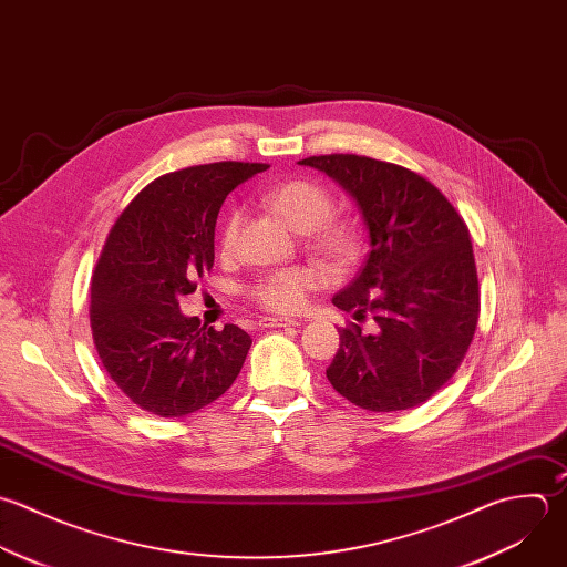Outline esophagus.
<instances>
[{"instance_id":"esophagus-1","label":"esophagus","mask_w":567,"mask_h":567,"mask_svg":"<svg viewBox=\"0 0 567 567\" xmlns=\"http://www.w3.org/2000/svg\"><path fill=\"white\" fill-rule=\"evenodd\" d=\"M262 327H298L300 322L298 320H291V318H262L260 320Z\"/></svg>"}]
</instances>
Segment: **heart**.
<instances>
[{"label": "heart", "mask_w": 567, "mask_h": 567, "mask_svg": "<svg viewBox=\"0 0 567 567\" xmlns=\"http://www.w3.org/2000/svg\"><path fill=\"white\" fill-rule=\"evenodd\" d=\"M267 205L296 231L307 236V245L329 262H347L358 251V234L344 220H331L333 198L324 185L311 178H289L267 189ZM240 214L231 212L220 234V247L229 251L236 245ZM313 269L293 267L274 271L251 287L254 300L278 313H293L305 307L307 293L318 287Z\"/></svg>", "instance_id": "obj_1"}]
</instances>
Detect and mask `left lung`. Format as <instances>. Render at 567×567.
Returning <instances> with one entry per match:
<instances>
[{"mask_svg": "<svg viewBox=\"0 0 567 567\" xmlns=\"http://www.w3.org/2000/svg\"><path fill=\"white\" fill-rule=\"evenodd\" d=\"M324 172L358 205L369 256L333 305L360 322L340 329L327 369L331 386L351 404L406 411L426 402L460 369L480 318V282L466 223L424 176L358 154L298 161Z\"/></svg>", "mask_w": 567, "mask_h": 567, "instance_id": "8db88e82", "label": "left lung"}]
</instances>
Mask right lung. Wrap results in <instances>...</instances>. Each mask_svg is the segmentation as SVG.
Segmentation results:
<instances>
[{
	"instance_id": "right-lung-1",
	"label": "right lung",
	"mask_w": 567,
	"mask_h": 567,
	"mask_svg": "<svg viewBox=\"0 0 567 567\" xmlns=\"http://www.w3.org/2000/svg\"><path fill=\"white\" fill-rule=\"evenodd\" d=\"M265 169L223 161L163 174L110 229L92 276V338L114 384L152 415L183 417L212 404L245 364L251 338L236 324L198 329L178 298L214 265L227 194Z\"/></svg>"
}]
</instances>
